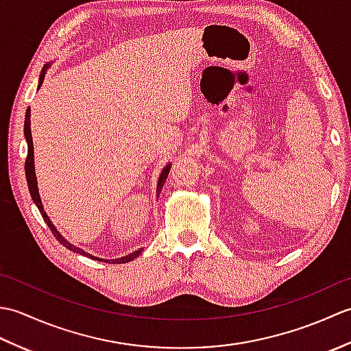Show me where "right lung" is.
Segmentation results:
<instances>
[{"mask_svg": "<svg viewBox=\"0 0 351 351\" xmlns=\"http://www.w3.org/2000/svg\"><path fill=\"white\" fill-rule=\"evenodd\" d=\"M49 68V64H45L43 69L40 72V77H39V86H37V88H40L42 83H43V78H45V73H47V69ZM29 116H32V110L27 108V113H25V123H24V134H25V138H27V145H28V154H27V160H25V178H27V184H28V190H29V195H32V199L33 202L36 204V206L39 208V211L42 214L43 220L47 221L48 228L51 229V232L54 234V237L57 238L58 241H60L66 249H69L72 252H77L80 253V255L83 256H87V258H92V259H96V261H101V263H108V264H125V263H130V261L136 259L140 253H141V249L136 250L130 253V255L126 256H122V258H117V259H102V258H96L93 255H90V253L84 252L83 249L80 247H75V245L71 244L68 240H66L64 237L60 235V232L56 229V226L52 225L49 217L47 215V213L43 211V205H42V200H40V196H39V189H37V181H36V171H34V149H33V138H32V128H29ZM171 167V164H167L166 167L162 169L161 175H160V180H158V185H156V190H158V195H160V189L164 185V181L167 180V175H169V170Z\"/></svg>", "mask_w": 351, "mask_h": 351, "instance_id": "1", "label": "right lung"}]
</instances>
